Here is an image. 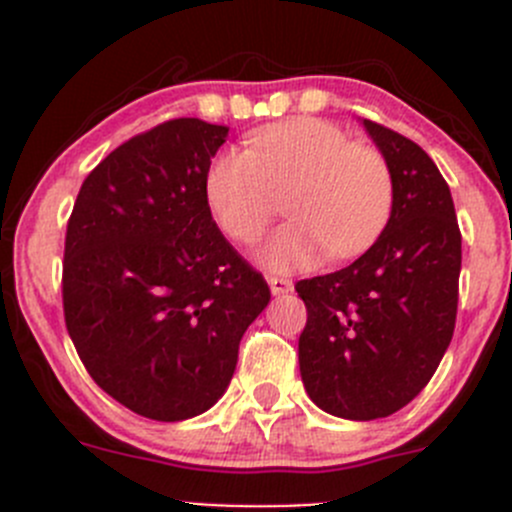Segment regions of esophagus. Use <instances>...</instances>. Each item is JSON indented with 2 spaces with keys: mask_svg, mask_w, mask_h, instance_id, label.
<instances>
[{
  "mask_svg": "<svg viewBox=\"0 0 512 512\" xmlns=\"http://www.w3.org/2000/svg\"><path fill=\"white\" fill-rule=\"evenodd\" d=\"M270 289L272 294H287L292 292V280H287V277H270Z\"/></svg>",
  "mask_w": 512,
  "mask_h": 512,
  "instance_id": "34e87169",
  "label": "esophagus"
}]
</instances>
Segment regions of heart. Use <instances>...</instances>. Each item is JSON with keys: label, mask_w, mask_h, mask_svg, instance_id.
I'll return each mask as SVG.
<instances>
[{"label": "heart", "mask_w": 512, "mask_h": 512, "mask_svg": "<svg viewBox=\"0 0 512 512\" xmlns=\"http://www.w3.org/2000/svg\"><path fill=\"white\" fill-rule=\"evenodd\" d=\"M285 210L292 223L262 260L294 270L317 260H347L369 250L394 210V173L384 153L354 143L322 118H292L257 128L247 151H225L205 173V200L230 240L252 245Z\"/></svg>", "instance_id": "obj_1"}]
</instances>
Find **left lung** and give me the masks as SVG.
<instances>
[{"instance_id":"1","label":"left lung","mask_w":512,"mask_h":512,"mask_svg":"<svg viewBox=\"0 0 512 512\" xmlns=\"http://www.w3.org/2000/svg\"><path fill=\"white\" fill-rule=\"evenodd\" d=\"M394 173L379 240L344 270L299 280V374L309 399L352 421L404 409L431 381L458 312L461 230L451 190L411 138L364 118Z\"/></svg>"}]
</instances>
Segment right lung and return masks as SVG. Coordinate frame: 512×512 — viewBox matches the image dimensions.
Segmentation results:
<instances>
[{"label":"right lung","instance_id":"1","mask_svg":"<svg viewBox=\"0 0 512 512\" xmlns=\"http://www.w3.org/2000/svg\"><path fill=\"white\" fill-rule=\"evenodd\" d=\"M227 128L173 118L86 175L64 242V319L91 379L133 414L183 421L225 394L265 277L205 200Z\"/></svg>","mask_w":512,"mask_h":512}]
</instances>
